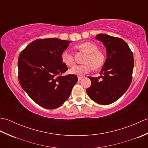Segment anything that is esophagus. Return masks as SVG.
<instances>
[{
	"instance_id": "obj_1",
	"label": "esophagus",
	"mask_w": 148,
	"mask_h": 148,
	"mask_svg": "<svg viewBox=\"0 0 148 148\" xmlns=\"http://www.w3.org/2000/svg\"><path fill=\"white\" fill-rule=\"evenodd\" d=\"M83 79V77H79V76H78V80L79 81H81V79Z\"/></svg>"
}]
</instances>
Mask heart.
Segmentation results:
<instances>
[{
    "label": "heart",
    "mask_w": 148,
    "mask_h": 148,
    "mask_svg": "<svg viewBox=\"0 0 148 148\" xmlns=\"http://www.w3.org/2000/svg\"><path fill=\"white\" fill-rule=\"evenodd\" d=\"M79 51L86 53L83 62L84 64L75 65L71 69V74L77 76H83L88 73L94 69L101 67L105 62V55L102 51L98 49V46L92 42H83L75 46ZM62 62L69 67H72L75 64L74 56L69 49H65L61 54Z\"/></svg>",
    "instance_id": "b5f03b06"
}]
</instances>
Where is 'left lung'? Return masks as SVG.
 Returning <instances> with one entry per match:
<instances>
[{"label": "left lung", "mask_w": 148, "mask_h": 148, "mask_svg": "<svg viewBox=\"0 0 148 148\" xmlns=\"http://www.w3.org/2000/svg\"><path fill=\"white\" fill-rule=\"evenodd\" d=\"M95 39L106 48L107 58L100 71V77L89 76L92 84L86 89L93 101L101 105L114 102L129 88L134 69L133 53L127 43L119 37L98 34Z\"/></svg>", "instance_id": "1"}]
</instances>
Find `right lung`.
Wrapping results in <instances>:
<instances>
[{"mask_svg":"<svg viewBox=\"0 0 148 148\" xmlns=\"http://www.w3.org/2000/svg\"><path fill=\"white\" fill-rule=\"evenodd\" d=\"M70 42L56 38L39 39L30 42L19 55L18 80L31 99L44 108L62 106L78 81L74 74L62 76L68 70L61 54Z\"/></svg>","mask_w":148,"mask_h":148,"instance_id":"right-lung-1","label":"right lung"}]
</instances>
